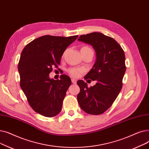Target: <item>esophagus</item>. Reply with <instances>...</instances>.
<instances>
[{
    "instance_id": "esophagus-1",
    "label": "esophagus",
    "mask_w": 149,
    "mask_h": 149,
    "mask_svg": "<svg viewBox=\"0 0 149 149\" xmlns=\"http://www.w3.org/2000/svg\"><path fill=\"white\" fill-rule=\"evenodd\" d=\"M71 81H72V83H74V84H76L77 83V80L75 79H72Z\"/></svg>"
}]
</instances>
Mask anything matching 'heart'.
<instances>
[{"mask_svg":"<svg viewBox=\"0 0 149 149\" xmlns=\"http://www.w3.org/2000/svg\"><path fill=\"white\" fill-rule=\"evenodd\" d=\"M92 51V49L90 48L89 46H84L82 47L81 49V52H88V51ZM65 53L63 55V57L64 56ZM67 71L69 73V74L71 75L72 77H79L81 74H82L83 72H84V69L82 68L74 67V68H70L68 69Z\"/></svg>","mask_w":149,"mask_h":149,"instance_id":"1","label":"heart"}]
</instances>
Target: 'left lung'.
<instances>
[{"label":"left lung","mask_w":149,"mask_h":149,"mask_svg":"<svg viewBox=\"0 0 149 149\" xmlns=\"http://www.w3.org/2000/svg\"><path fill=\"white\" fill-rule=\"evenodd\" d=\"M79 40L91 45L96 51L95 64L84 79L97 83L89 88L84 81H78L80 88L78 102L85 112L102 114L112 105L122 89L126 69L124 52L113 38L101 33L81 35Z\"/></svg>","instance_id":"8db88e82"}]
</instances>
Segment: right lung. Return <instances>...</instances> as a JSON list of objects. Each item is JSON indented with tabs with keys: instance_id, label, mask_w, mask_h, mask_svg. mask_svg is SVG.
I'll use <instances>...</instances> for the list:
<instances>
[{
	"instance_id": "right-lung-1",
	"label": "right lung",
	"mask_w": 149,
	"mask_h": 149,
	"mask_svg": "<svg viewBox=\"0 0 149 149\" xmlns=\"http://www.w3.org/2000/svg\"><path fill=\"white\" fill-rule=\"evenodd\" d=\"M79 36L67 37L46 35L34 39L23 48L18 64L20 85L33 110L46 117L58 115L71 84L66 75L50 79L52 68H58L63 54Z\"/></svg>"
}]
</instances>
